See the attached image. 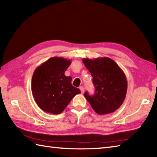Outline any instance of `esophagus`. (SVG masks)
<instances>
[{"label": "esophagus", "instance_id": "obj_1", "mask_svg": "<svg viewBox=\"0 0 157 157\" xmlns=\"http://www.w3.org/2000/svg\"><path fill=\"white\" fill-rule=\"evenodd\" d=\"M79 90H81L82 94H84V87H83V86H80V87H79Z\"/></svg>", "mask_w": 157, "mask_h": 157}]
</instances>
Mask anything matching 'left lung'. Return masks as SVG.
<instances>
[{
	"instance_id": "obj_1",
	"label": "left lung",
	"mask_w": 157,
	"mask_h": 157,
	"mask_svg": "<svg viewBox=\"0 0 157 157\" xmlns=\"http://www.w3.org/2000/svg\"><path fill=\"white\" fill-rule=\"evenodd\" d=\"M83 63L93 78L95 94L90 96L87 92L84 97L98 115L115 112L125 98L128 82L119 66L108 57L83 59Z\"/></svg>"
}]
</instances>
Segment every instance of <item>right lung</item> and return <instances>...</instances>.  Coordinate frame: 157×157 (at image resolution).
Here are the masks:
<instances>
[{
  "mask_svg": "<svg viewBox=\"0 0 157 157\" xmlns=\"http://www.w3.org/2000/svg\"><path fill=\"white\" fill-rule=\"evenodd\" d=\"M71 60L55 56L36 69L32 79V92L42 111L58 115L67 107L79 89L71 85V77L65 75Z\"/></svg>",
  "mask_w": 157,
  "mask_h": 157,
  "instance_id": "1",
  "label": "right lung"
}]
</instances>
